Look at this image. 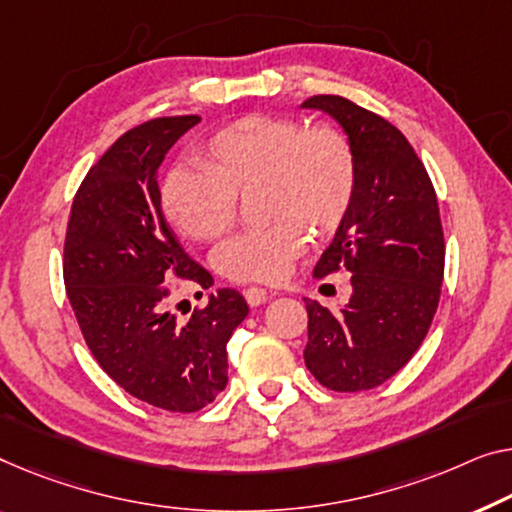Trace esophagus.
Instances as JSON below:
<instances>
[{
    "instance_id": "1",
    "label": "esophagus",
    "mask_w": 512,
    "mask_h": 512,
    "mask_svg": "<svg viewBox=\"0 0 512 512\" xmlns=\"http://www.w3.org/2000/svg\"><path fill=\"white\" fill-rule=\"evenodd\" d=\"M243 296H246L248 305H253V308H257V305H262L266 301V292L259 287H248L246 292H243Z\"/></svg>"
}]
</instances>
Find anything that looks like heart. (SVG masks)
Returning <instances> with one entry per match:
<instances>
[{"label": "heart", "instance_id": "obj_1", "mask_svg": "<svg viewBox=\"0 0 512 512\" xmlns=\"http://www.w3.org/2000/svg\"><path fill=\"white\" fill-rule=\"evenodd\" d=\"M202 170L174 167L160 183V207L193 241L227 234L243 197L257 195L262 230L220 246L216 264L236 282H280L305 253L308 232L331 236L345 225L358 190V158L345 131L294 117L236 119L197 154Z\"/></svg>", "mask_w": 512, "mask_h": 512}]
</instances>
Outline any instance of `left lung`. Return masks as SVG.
Returning a JSON list of instances; mask_svg holds the SVG:
<instances>
[{"mask_svg": "<svg viewBox=\"0 0 512 512\" xmlns=\"http://www.w3.org/2000/svg\"><path fill=\"white\" fill-rule=\"evenodd\" d=\"M303 108L329 112L358 158L354 207L315 266V278L349 271L354 292L340 312L305 299V368L331 391H368L409 363L437 312L446 259L437 193L391 121L329 94Z\"/></svg>", "mask_w": 512, "mask_h": 512, "instance_id": "left-lung-1", "label": "left lung"}]
</instances>
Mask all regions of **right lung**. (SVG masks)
<instances>
[{
  "label": "right lung",
  "instance_id": "add662e5",
  "mask_svg": "<svg viewBox=\"0 0 512 512\" xmlns=\"http://www.w3.org/2000/svg\"><path fill=\"white\" fill-rule=\"evenodd\" d=\"M200 121L158 117L121 135L82 179L64 239L66 296L91 354L126 393L174 414L200 411L227 386V340L248 315L236 289H218L186 324L170 310L172 280L213 285L167 225L156 181Z\"/></svg>",
  "mask_w": 512,
  "mask_h": 512
}]
</instances>
